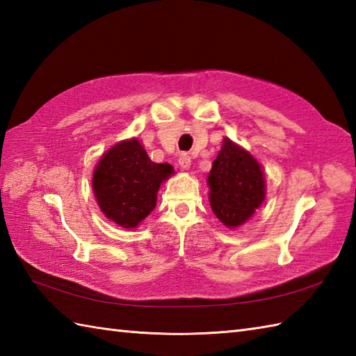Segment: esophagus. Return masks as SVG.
Returning a JSON list of instances; mask_svg holds the SVG:
<instances>
[{"mask_svg":"<svg viewBox=\"0 0 356 356\" xmlns=\"http://www.w3.org/2000/svg\"><path fill=\"white\" fill-rule=\"evenodd\" d=\"M179 165H180V168H182V170H188V168H190V165H191V156L188 154V153H182V154H180V157H179Z\"/></svg>","mask_w":356,"mask_h":356,"instance_id":"1","label":"esophagus"}]
</instances>
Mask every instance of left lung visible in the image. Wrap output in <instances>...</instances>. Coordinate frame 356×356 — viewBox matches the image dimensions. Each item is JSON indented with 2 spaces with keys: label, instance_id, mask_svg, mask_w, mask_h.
<instances>
[{
  "label": "left lung",
  "instance_id": "1",
  "mask_svg": "<svg viewBox=\"0 0 356 356\" xmlns=\"http://www.w3.org/2000/svg\"><path fill=\"white\" fill-rule=\"evenodd\" d=\"M209 202L218 220L228 228L245 223L264 200V177L259 162L229 139L208 176Z\"/></svg>",
  "mask_w": 356,
  "mask_h": 356
}]
</instances>
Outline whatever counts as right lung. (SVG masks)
<instances>
[{"instance_id": "add662e5", "label": "right lung", "mask_w": 356, "mask_h": 356, "mask_svg": "<svg viewBox=\"0 0 356 356\" xmlns=\"http://www.w3.org/2000/svg\"><path fill=\"white\" fill-rule=\"evenodd\" d=\"M171 174V165L151 162L138 139L124 140L97 163L93 191L102 213L130 229L154 209L159 186Z\"/></svg>"}]
</instances>
